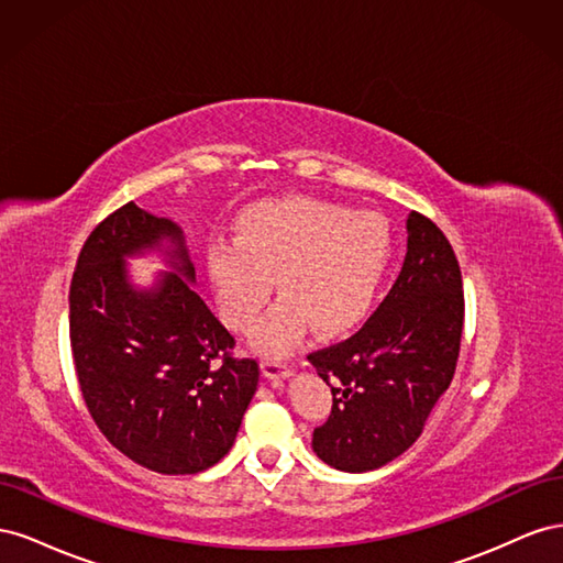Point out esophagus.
<instances>
[{"instance_id": "1", "label": "esophagus", "mask_w": 563, "mask_h": 563, "mask_svg": "<svg viewBox=\"0 0 563 563\" xmlns=\"http://www.w3.org/2000/svg\"><path fill=\"white\" fill-rule=\"evenodd\" d=\"M261 368L265 373V378L272 380V383H282V380H286L294 373V368L288 366L286 362H282V360H263Z\"/></svg>"}]
</instances>
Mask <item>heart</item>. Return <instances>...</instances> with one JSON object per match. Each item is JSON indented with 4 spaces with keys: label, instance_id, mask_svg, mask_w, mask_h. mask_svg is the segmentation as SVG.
Instances as JSON below:
<instances>
[{
    "label": "heart",
    "instance_id": "b5f03b06",
    "mask_svg": "<svg viewBox=\"0 0 563 563\" xmlns=\"http://www.w3.org/2000/svg\"><path fill=\"white\" fill-rule=\"evenodd\" d=\"M389 220L317 197L265 199L236 220L234 240L207 249L216 308L249 331L269 298L282 300L253 329V345L282 354L314 323L323 335L352 329L378 296L391 263Z\"/></svg>",
    "mask_w": 563,
    "mask_h": 563
}]
</instances>
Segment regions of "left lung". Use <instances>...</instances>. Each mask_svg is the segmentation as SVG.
<instances>
[{
    "instance_id": "left-lung-1",
    "label": "left lung",
    "mask_w": 563,
    "mask_h": 563,
    "mask_svg": "<svg viewBox=\"0 0 563 563\" xmlns=\"http://www.w3.org/2000/svg\"><path fill=\"white\" fill-rule=\"evenodd\" d=\"M406 232L404 267L380 308L352 338L308 356L333 395L312 449L343 472L378 470L411 449L455 373L465 317L457 258L430 218L411 211Z\"/></svg>"
}]
</instances>
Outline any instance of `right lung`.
<instances>
[{"label": "right lung", "mask_w": 563, "mask_h": 563, "mask_svg": "<svg viewBox=\"0 0 563 563\" xmlns=\"http://www.w3.org/2000/svg\"><path fill=\"white\" fill-rule=\"evenodd\" d=\"M152 250L173 272L135 287L125 258ZM192 284L183 230L129 201L89 234L70 286L84 404L117 451L159 474L216 465L258 389V364L232 356L234 338Z\"/></svg>", "instance_id": "right-lung-1"}]
</instances>
